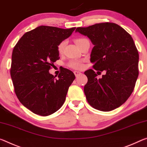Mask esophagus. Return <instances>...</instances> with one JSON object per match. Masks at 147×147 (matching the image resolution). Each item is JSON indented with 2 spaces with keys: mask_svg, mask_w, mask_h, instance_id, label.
Listing matches in <instances>:
<instances>
[{
  "mask_svg": "<svg viewBox=\"0 0 147 147\" xmlns=\"http://www.w3.org/2000/svg\"><path fill=\"white\" fill-rule=\"evenodd\" d=\"M74 74H75V76H76V77L79 76V75H81V72L79 71H74Z\"/></svg>",
  "mask_w": 147,
  "mask_h": 147,
  "instance_id": "34e87169",
  "label": "esophagus"
}]
</instances>
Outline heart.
<instances>
[{"instance_id": "b5f03b06", "label": "heart", "mask_w": 147, "mask_h": 147, "mask_svg": "<svg viewBox=\"0 0 147 147\" xmlns=\"http://www.w3.org/2000/svg\"><path fill=\"white\" fill-rule=\"evenodd\" d=\"M86 40H88L84 38H76L75 40V42L79 47V45ZM65 45H66V42H65V41H62V42H61L59 45H58L57 51L59 52V54H62V53L64 52ZM68 66L73 69H81L83 68V61H81V60H78V59L71 60V61L69 62Z\"/></svg>"}]
</instances>
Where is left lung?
<instances>
[{
	"instance_id": "8db88e82",
	"label": "left lung",
	"mask_w": 147,
	"mask_h": 147,
	"mask_svg": "<svg viewBox=\"0 0 147 147\" xmlns=\"http://www.w3.org/2000/svg\"><path fill=\"white\" fill-rule=\"evenodd\" d=\"M76 32L89 38L94 45L90 54L93 68L97 73L106 71L101 79L92 69L84 73L88 78L84 87L88 103L102 111L120 107L131 94L139 75V53L133 38L113 23L78 27Z\"/></svg>"
}]
</instances>
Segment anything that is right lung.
Masks as SVG:
<instances>
[{
	"label": "right lung",
	"instance_id": "right-lung-1",
	"mask_svg": "<svg viewBox=\"0 0 147 147\" xmlns=\"http://www.w3.org/2000/svg\"><path fill=\"white\" fill-rule=\"evenodd\" d=\"M76 29L40 26L26 32L14 47L10 75L17 97L34 113L48 116L62 107L73 72L63 68L58 79L49 70L60 59L57 46Z\"/></svg>",
	"mask_w": 147,
	"mask_h": 147
}]
</instances>
